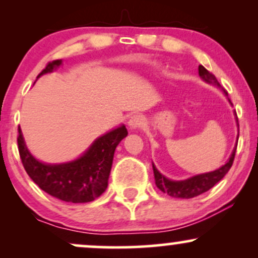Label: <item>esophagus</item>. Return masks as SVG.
Here are the masks:
<instances>
[{
  "mask_svg": "<svg viewBox=\"0 0 258 258\" xmlns=\"http://www.w3.org/2000/svg\"><path fill=\"white\" fill-rule=\"evenodd\" d=\"M144 123V120L143 117L141 116V115H135V116H132L131 119L128 121V127L131 130H137L141 127L142 125Z\"/></svg>",
  "mask_w": 258,
  "mask_h": 258,
  "instance_id": "esophagus-1",
  "label": "esophagus"
}]
</instances>
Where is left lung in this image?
I'll use <instances>...</instances> for the list:
<instances>
[{
  "mask_svg": "<svg viewBox=\"0 0 258 258\" xmlns=\"http://www.w3.org/2000/svg\"><path fill=\"white\" fill-rule=\"evenodd\" d=\"M199 75L204 81L207 84H211L222 88L220 82L217 81L216 76L212 73H210L209 70L205 69L203 65H199ZM224 94L228 96V93L223 90ZM238 121V117H236ZM239 137V136H238ZM238 144V142H236ZM235 152L236 147L234 148L232 155L226 164L223 166L218 168V170L212 171L209 173H203L198 174V176L190 177V178L184 179V180H171L166 178L165 176H162L161 173L156 170V167L153 164V171H154V178H155V184L161 191L167 193L170 197L172 198H180V199H190V198H195L198 195L205 193V191L210 190L215 184H217L220 180L223 178L224 176L228 173V171L232 167L234 158H235Z\"/></svg>",
  "mask_w": 258,
  "mask_h": 258,
  "instance_id": "8db88e82",
  "label": "left lung"
}]
</instances>
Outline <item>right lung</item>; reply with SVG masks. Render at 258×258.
<instances>
[{"label": "right lung", "mask_w": 258, "mask_h": 258, "mask_svg": "<svg viewBox=\"0 0 258 258\" xmlns=\"http://www.w3.org/2000/svg\"><path fill=\"white\" fill-rule=\"evenodd\" d=\"M60 64V59L49 61L37 78L53 72ZM18 133L19 155L29 177L53 198L79 204L93 201L105 191L115 149L127 136V130L122 125L105 133L79 159L59 165H47L35 159L25 146L20 127Z\"/></svg>", "instance_id": "1"}]
</instances>
